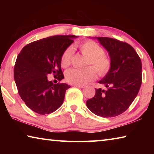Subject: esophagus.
<instances>
[{
    "mask_svg": "<svg viewBox=\"0 0 154 154\" xmlns=\"http://www.w3.org/2000/svg\"><path fill=\"white\" fill-rule=\"evenodd\" d=\"M74 87H77V88H83L85 87L84 85H79V84H74L73 85Z\"/></svg>",
    "mask_w": 154,
    "mask_h": 154,
    "instance_id": "34e87169",
    "label": "esophagus"
}]
</instances>
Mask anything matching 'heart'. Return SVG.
Returning a JSON list of instances; mask_svg holds the SVG:
<instances>
[{
    "label": "heart",
    "instance_id": "b5f03b06",
    "mask_svg": "<svg viewBox=\"0 0 154 154\" xmlns=\"http://www.w3.org/2000/svg\"><path fill=\"white\" fill-rule=\"evenodd\" d=\"M80 52L87 59L84 62L83 69H71L68 70L65 74L67 82L72 84L82 85L92 82L96 77V71L99 76L104 77L109 73L111 68L110 58L105 54L102 47L92 40H88L79 45ZM73 48L72 47L65 49L61 56V66L69 67L71 64Z\"/></svg>",
    "mask_w": 154,
    "mask_h": 154
}]
</instances>
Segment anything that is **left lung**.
<instances>
[{
    "label": "left lung",
    "mask_w": 154,
    "mask_h": 154,
    "mask_svg": "<svg viewBox=\"0 0 154 154\" xmlns=\"http://www.w3.org/2000/svg\"><path fill=\"white\" fill-rule=\"evenodd\" d=\"M97 38L109 52L111 68L98 82L107 90L96 89L86 105L96 116L111 118L126 111L137 96L142 83V64L136 51L127 43L109 37Z\"/></svg>",
    "instance_id": "obj_1"
}]
</instances>
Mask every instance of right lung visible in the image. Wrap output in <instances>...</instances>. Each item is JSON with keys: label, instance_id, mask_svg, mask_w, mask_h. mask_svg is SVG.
<instances>
[{"label": "right lung", "instance_id": "right-lung-1", "mask_svg": "<svg viewBox=\"0 0 154 154\" xmlns=\"http://www.w3.org/2000/svg\"><path fill=\"white\" fill-rule=\"evenodd\" d=\"M75 35H56L34 41L18 54L14 66V79L21 98L38 114L53 113L63 103L66 90L71 86L48 80L52 73L60 82L64 79L61 56L74 42Z\"/></svg>", "mask_w": 154, "mask_h": 154}]
</instances>
